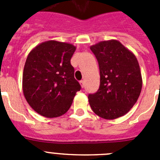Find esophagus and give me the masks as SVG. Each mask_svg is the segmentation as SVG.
<instances>
[{
    "mask_svg": "<svg viewBox=\"0 0 160 160\" xmlns=\"http://www.w3.org/2000/svg\"><path fill=\"white\" fill-rule=\"evenodd\" d=\"M79 83H80V85H81V87H82V88L85 87V81H84V80H82V81H80V82H79Z\"/></svg>",
    "mask_w": 160,
    "mask_h": 160,
    "instance_id": "1",
    "label": "esophagus"
}]
</instances>
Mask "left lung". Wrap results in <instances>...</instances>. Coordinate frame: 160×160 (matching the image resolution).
<instances>
[{
  "instance_id": "8db88e82",
  "label": "left lung",
  "mask_w": 160,
  "mask_h": 160,
  "mask_svg": "<svg viewBox=\"0 0 160 160\" xmlns=\"http://www.w3.org/2000/svg\"><path fill=\"white\" fill-rule=\"evenodd\" d=\"M100 70V87L89 94L92 111L105 119L125 115L135 105L142 90V75L135 55L117 40L90 46Z\"/></svg>"
}]
</instances>
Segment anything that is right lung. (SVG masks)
<instances>
[{
    "mask_svg": "<svg viewBox=\"0 0 160 160\" xmlns=\"http://www.w3.org/2000/svg\"><path fill=\"white\" fill-rule=\"evenodd\" d=\"M75 50L72 44L51 40L29 52L24 66L22 90L29 105L42 116L64 114L81 90L70 64Z\"/></svg>",
    "mask_w": 160,
    "mask_h": 160,
    "instance_id": "1",
    "label": "right lung"
}]
</instances>
